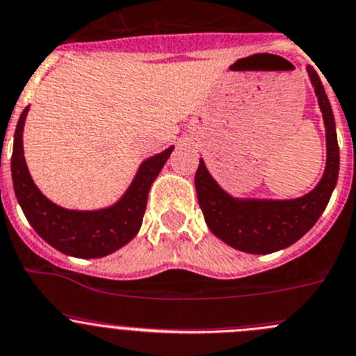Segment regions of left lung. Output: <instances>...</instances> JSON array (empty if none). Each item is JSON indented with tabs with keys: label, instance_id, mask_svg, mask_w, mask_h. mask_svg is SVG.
Masks as SVG:
<instances>
[{
	"label": "left lung",
	"instance_id": "obj_1",
	"mask_svg": "<svg viewBox=\"0 0 356 356\" xmlns=\"http://www.w3.org/2000/svg\"><path fill=\"white\" fill-rule=\"evenodd\" d=\"M325 124L327 161L318 184L298 198L234 197L218 184L200 158L195 188L209 230L225 244L249 254H268L295 244L323 214L339 177V145L334 112L318 73L307 66Z\"/></svg>",
	"mask_w": 356,
	"mask_h": 356
}]
</instances>
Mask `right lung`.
<instances>
[{"instance_id":"1","label":"right lung","mask_w":356,"mask_h":356,"mask_svg":"<svg viewBox=\"0 0 356 356\" xmlns=\"http://www.w3.org/2000/svg\"><path fill=\"white\" fill-rule=\"evenodd\" d=\"M29 107L21 114L13 135L12 181L19 205L36 234L61 253L75 258H102L128 244L138 234L152 182L174 145L144 159L131 184L115 204L96 211L65 209L49 200L28 170L22 133Z\"/></svg>"}]
</instances>
